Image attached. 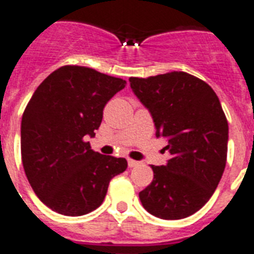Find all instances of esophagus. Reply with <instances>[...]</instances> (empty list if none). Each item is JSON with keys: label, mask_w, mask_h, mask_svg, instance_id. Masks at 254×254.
Wrapping results in <instances>:
<instances>
[{"label": "esophagus", "mask_w": 254, "mask_h": 254, "mask_svg": "<svg viewBox=\"0 0 254 254\" xmlns=\"http://www.w3.org/2000/svg\"><path fill=\"white\" fill-rule=\"evenodd\" d=\"M139 163L137 162V160H133V159H129L127 160V166L130 167V168H133V167H137Z\"/></svg>", "instance_id": "esophagus-1"}]
</instances>
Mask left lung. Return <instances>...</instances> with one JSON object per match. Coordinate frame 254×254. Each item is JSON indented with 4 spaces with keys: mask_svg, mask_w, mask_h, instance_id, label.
Masks as SVG:
<instances>
[{
    "mask_svg": "<svg viewBox=\"0 0 254 254\" xmlns=\"http://www.w3.org/2000/svg\"><path fill=\"white\" fill-rule=\"evenodd\" d=\"M129 82L171 154L166 166H151V184L139 191L142 206L162 219L187 218L209 201L226 167L228 123L219 99L185 71Z\"/></svg>",
    "mask_w": 254,
    "mask_h": 254,
    "instance_id": "obj_1",
    "label": "left lung"
}]
</instances>
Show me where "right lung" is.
<instances>
[{
    "label": "right lung",
    "instance_id": "right-lung-1",
    "mask_svg": "<svg viewBox=\"0 0 254 254\" xmlns=\"http://www.w3.org/2000/svg\"><path fill=\"white\" fill-rule=\"evenodd\" d=\"M125 84L90 67L66 65L49 74L27 104L20 124L24 172L35 194L56 213H91L104 201L111 179L127 170V159L95 152L86 141Z\"/></svg>",
    "mask_w": 254,
    "mask_h": 254
}]
</instances>
